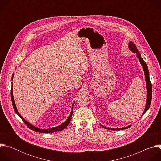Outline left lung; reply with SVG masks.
<instances>
[{"instance_id": "obj_1", "label": "left lung", "mask_w": 161, "mask_h": 161, "mask_svg": "<svg viewBox=\"0 0 161 161\" xmlns=\"http://www.w3.org/2000/svg\"><path fill=\"white\" fill-rule=\"evenodd\" d=\"M129 50L133 52L134 53H136V55L137 57V58L139 59V61L141 64V65L143 67V69L144 71V74H145V81H146V85H147V101H146V105H145V108L144 109V111L142 114V115L141 116V117L143 115V114L146 113V111L148 109L150 106V103H151V100H152V84L150 80V75H149V71L148 69V67L147 64L145 63V62L143 60V59L142 57L141 54L140 53V52H138V50L136 48V45L132 42V41H129ZM101 126H102L103 128L104 129H107L109 130H124V129H128L129 127H130L131 126V125H128L127 127H122V128H109V127H106L105 126H103V125L100 124Z\"/></svg>"}]
</instances>
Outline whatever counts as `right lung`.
Masks as SVG:
<instances>
[{"instance_id":"right-lung-1","label":"right lung","mask_w":161,"mask_h":161,"mask_svg":"<svg viewBox=\"0 0 161 161\" xmlns=\"http://www.w3.org/2000/svg\"><path fill=\"white\" fill-rule=\"evenodd\" d=\"M16 69V68H15ZM13 77H14V73L12 75V78H11V81H13ZM11 101H12V103H13V106L14 108V111L15 113L17 114V115L19 116L21 119L24 121V122L27 125V126L28 127H29L31 129L36 131V132H41V133H52V132H57V131H60V130H62L63 129H64L69 124L70 121H71V117H72V115H73V106H74V104L75 103L73 104L72 105V108H71V113L69 114V117L67 119V120L63 122L62 124L57 126V127H52V128H49V129H40L39 127H37L33 125H32L31 124H30L29 122H28L27 120H25L24 118H23V117L21 115V114L19 113L18 109H17V108L16 106V104H15V102H14V97H13V82H11Z\"/></svg>"}]
</instances>
